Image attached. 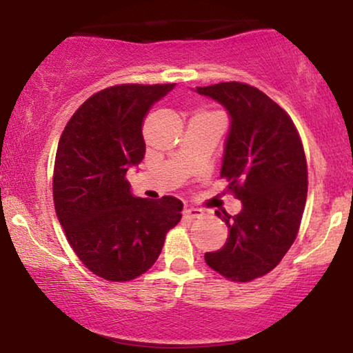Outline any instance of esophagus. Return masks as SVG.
I'll return each mask as SVG.
<instances>
[{
	"label": "esophagus",
	"instance_id": "esophagus-1",
	"mask_svg": "<svg viewBox=\"0 0 353 353\" xmlns=\"http://www.w3.org/2000/svg\"><path fill=\"white\" fill-rule=\"evenodd\" d=\"M185 216H188V219H201V216H204V210L196 209V207H188V209H185Z\"/></svg>",
	"mask_w": 353,
	"mask_h": 353
}]
</instances>
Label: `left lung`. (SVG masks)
Returning <instances> with one entry per match:
<instances>
[{
	"instance_id": "1",
	"label": "left lung",
	"mask_w": 353,
	"mask_h": 353,
	"mask_svg": "<svg viewBox=\"0 0 353 353\" xmlns=\"http://www.w3.org/2000/svg\"><path fill=\"white\" fill-rule=\"evenodd\" d=\"M230 115L221 176L243 204L238 215L215 210L228 239L205 252L210 268L233 281H252L281 262L301 226L307 199V162L292 120L250 85L225 81L197 86Z\"/></svg>"
}]
</instances>
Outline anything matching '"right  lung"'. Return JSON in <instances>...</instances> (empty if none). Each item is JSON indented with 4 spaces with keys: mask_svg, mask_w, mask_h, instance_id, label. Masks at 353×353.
<instances>
[{
    "mask_svg": "<svg viewBox=\"0 0 353 353\" xmlns=\"http://www.w3.org/2000/svg\"><path fill=\"white\" fill-rule=\"evenodd\" d=\"M175 83L119 85L80 105L57 144L52 196L67 239L90 272L130 281L148 272L167 231L181 220V201L137 197L125 180L143 161L144 119Z\"/></svg>",
    "mask_w": 353,
    "mask_h": 353,
    "instance_id": "add662e5",
    "label": "right lung"
}]
</instances>
